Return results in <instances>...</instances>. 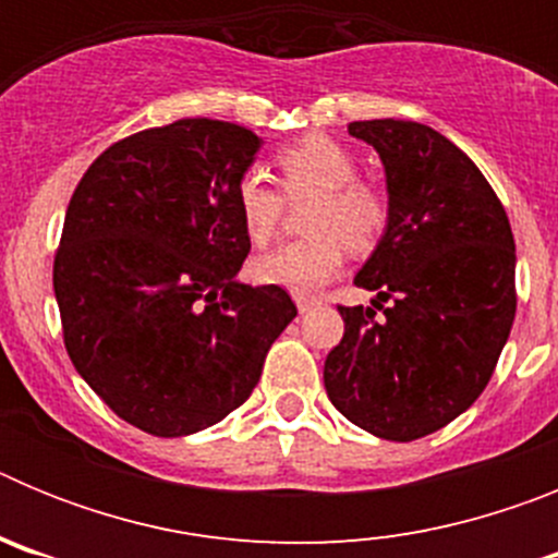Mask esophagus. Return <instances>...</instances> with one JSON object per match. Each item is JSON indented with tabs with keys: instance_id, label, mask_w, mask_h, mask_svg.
<instances>
[{
	"instance_id": "1",
	"label": "esophagus",
	"mask_w": 558,
	"mask_h": 558,
	"mask_svg": "<svg viewBox=\"0 0 558 558\" xmlns=\"http://www.w3.org/2000/svg\"><path fill=\"white\" fill-rule=\"evenodd\" d=\"M295 299V307H299V313H307V310H313L315 304H318V299L315 295H293Z\"/></svg>"
}]
</instances>
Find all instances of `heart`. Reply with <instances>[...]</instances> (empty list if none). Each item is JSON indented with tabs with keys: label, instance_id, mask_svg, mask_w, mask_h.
Returning <instances> with one entry per match:
<instances>
[{
	"label": "heart",
	"instance_id": "heart-1",
	"mask_svg": "<svg viewBox=\"0 0 558 558\" xmlns=\"http://www.w3.org/2000/svg\"><path fill=\"white\" fill-rule=\"evenodd\" d=\"M276 172L284 198L315 195L304 231L313 236L259 254L251 270L259 282L304 295L329 282L343 265V245L354 254L374 248L388 226V195L372 181L357 179V159L329 136L313 133L276 153ZM284 198L259 170L236 184V209L251 243L274 240Z\"/></svg>",
	"mask_w": 558,
	"mask_h": 558
}]
</instances>
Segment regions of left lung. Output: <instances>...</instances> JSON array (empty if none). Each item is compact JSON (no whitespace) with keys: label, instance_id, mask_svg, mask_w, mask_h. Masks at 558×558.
Listing matches in <instances>:
<instances>
[{"label":"left lung","instance_id":"1","mask_svg":"<svg viewBox=\"0 0 558 558\" xmlns=\"http://www.w3.org/2000/svg\"><path fill=\"white\" fill-rule=\"evenodd\" d=\"M386 167L388 226L338 307L324 386L352 425L388 441L441 430L483 393L517 313L514 234L475 161L422 122H349ZM383 308L380 318L376 310Z\"/></svg>","mask_w":558,"mask_h":558}]
</instances>
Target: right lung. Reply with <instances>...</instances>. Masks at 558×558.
Listing matches in <instances>:
<instances>
[{"instance_id":"obj_1","label":"right lung","mask_w":558,"mask_h":558,"mask_svg":"<svg viewBox=\"0 0 558 558\" xmlns=\"http://www.w3.org/2000/svg\"><path fill=\"white\" fill-rule=\"evenodd\" d=\"M263 140L190 117L113 142L69 201L52 268L77 374L128 425L179 438L251 397L295 318L279 284L236 282V184Z\"/></svg>"}]
</instances>
